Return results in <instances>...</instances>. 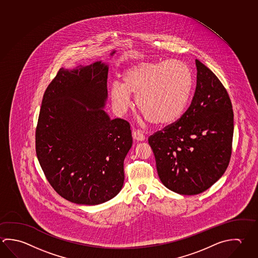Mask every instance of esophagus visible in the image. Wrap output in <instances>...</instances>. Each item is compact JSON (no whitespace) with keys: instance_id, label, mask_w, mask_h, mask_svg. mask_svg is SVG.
Masks as SVG:
<instances>
[{"instance_id":"34e87169","label":"esophagus","mask_w":258,"mask_h":258,"mask_svg":"<svg viewBox=\"0 0 258 258\" xmlns=\"http://www.w3.org/2000/svg\"><path fill=\"white\" fill-rule=\"evenodd\" d=\"M132 137L135 140L138 141H143L145 140V135L140 131H132Z\"/></svg>"}]
</instances>
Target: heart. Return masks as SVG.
Masks as SVG:
<instances>
[{"label": "heart", "mask_w": 258, "mask_h": 258, "mask_svg": "<svg viewBox=\"0 0 258 258\" xmlns=\"http://www.w3.org/2000/svg\"><path fill=\"white\" fill-rule=\"evenodd\" d=\"M193 85V73L185 62L145 60L126 70L122 84L113 83L109 97L117 112L124 114L132 104L131 94L137 95V106L146 118L166 126L184 113Z\"/></svg>", "instance_id": "b5f03b06"}]
</instances>
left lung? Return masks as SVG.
<instances>
[{
  "label": "left lung",
  "mask_w": 258,
  "mask_h": 258,
  "mask_svg": "<svg viewBox=\"0 0 258 258\" xmlns=\"http://www.w3.org/2000/svg\"><path fill=\"white\" fill-rule=\"evenodd\" d=\"M197 87L188 109L149 136L158 176L168 189L198 195L225 173L230 161L234 112L218 78L196 59Z\"/></svg>",
  "instance_id": "1"
}]
</instances>
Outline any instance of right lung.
Instances as JSON below:
<instances>
[{
  "instance_id": "right-lung-1",
  "label": "right lung",
  "mask_w": 258,
  "mask_h": 258,
  "mask_svg": "<svg viewBox=\"0 0 258 258\" xmlns=\"http://www.w3.org/2000/svg\"><path fill=\"white\" fill-rule=\"evenodd\" d=\"M112 52V54H113ZM108 66L59 69L47 87L35 132L38 160L52 188L73 203L98 205L122 188L131 125L104 110Z\"/></svg>"
}]
</instances>
